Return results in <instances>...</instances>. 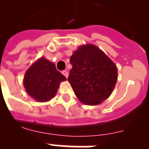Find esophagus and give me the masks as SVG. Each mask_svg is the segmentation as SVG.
Wrapping results in <instances>:
<instances>
[{
    "mask_svg": "<svg viewBox=\"0 0 149 149\" xmlns=\"http://www.w3.org/2000/svg\"><path fill=\"white\" fill-rule=\"evenodd\" d=\"M62 73H63V74L64 75V76H65V77H66V78H68L69 73H68V72H67V71H66V70H63V72H62Z\"/></svg>",
    "mask_w": 149,
    "mask_h": 149,
    "instance_id": "obj_1",
    "label": "esophagus"
}]
</instances>
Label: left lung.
Instances as JSON below:
<instances>
[{"mask_svg": "<svg viewBox=\"0 0 149 149\" xmlns=\"http://www.w3.org/2000/svg\"><path fill=\"white\" fill-rule=\"evenodd\" d=\"M68 81L79 101L97 105L107 100L118 80L115 63L93 44L80 45L70 56Z\"/></svg>", "mask_w": 149, "mask_h": 149, "instance_id": "8db88e82", "label": "left lung"}]
</instances>
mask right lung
Here are the masks:
<instances>
[{
	"label": "right lung",
	"instance_id": "1",
	"mask_svg": "<svg viewBox=\"0 0 149 149\" xmlns=\"http://www.w3.org/2000/svg\"><path fill=\"white\" fill-rule=\"evenodd\" d=\"M65 80L56 65L42 56L28 69L23 84L31 97L38 102H46L56 96L60 83Z\"/></svg>",
	"mask_w": 149,
	"mask_h": 149
}]
</instances>
